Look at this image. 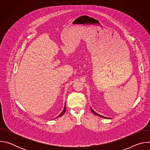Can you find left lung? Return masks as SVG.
I'll use <instances>...</instances> for the list:
<instances>
[{"label":"left lung","instance_id":"obj_1","mask_svg":"<svg viewBox=\"0 0 150 150\" xmlns=\"http://www.w3.org/2000/svg\"><path fill=\"white\" fill-rule=\"evenodd\" d=\"M91 112H93L95 115H96V116H100V117H101L105 118V119H110V118H109V117H104V116H101V115H99L98 113H96L95 111H94V110H93V109H92V108H91Z\"/></svg>","mask_w":150,"mask_h":150}]
</instances>
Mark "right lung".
<instances>
[{"label":"right lung","mask_w":150,"mask_h":150,"mask_svg":"<svg viewBox=\"0 0 150 150\" xmlns=\"http://www.w3.org/2000/svg\"><path fill=\"white\" fill-rule=\"evenodd\" d=\"M65 111H66V104H65V107H64V109H63V111H62V112L58 116H57L56 118H57V117H60V116H62L64 113H65Z\"/></svg>","instance_id":"obj_1"}]
</instances>
